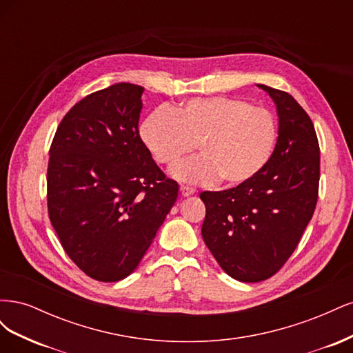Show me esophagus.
I'll return each instance as SVG.
<instances>
[{"instance_id":"obj_1","label":"esophagus","mask_w":353,"mask_h":353,"mask_svg":"<svg viewBox=\"0 0 353 353\" xmlns=\"http://www.w3.org/2000/svg\"><path fill=\"white\" fill-rule=\"evenodd\" d=\"M179 191H181V194H183L184 197H188V196H191V194H194L196 190L188 187V185H181V187H179Z\"/></svg>"}]
</instances>
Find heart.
Instances as JSON below:
<instances>
[{
	"label": "heart",
	"instance_id": "1",
	"mask_svg": "<svg viewBox=\"0 0 353 353\" xmlns=\"http://www.w3.org/2000/svg\"><path fill=\"white\" fill-rule=\"evenodd\" d=\"M141 140L160 165L174 166L194 150L200 156L174 169L188 183L236 187L270 162L279 138L274 114L237 97L191 99L172 110L159 109L141 125Z\"/></svg>",
	"mask_w": 353,
	"mask_h": 353
}]
</instances>
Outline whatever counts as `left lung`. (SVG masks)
Masks as SVG:
<instances>
[{"instance_id":"8db88e82","label":"left lung","mask_w":353,"mask_h":353,"mask_svg":"<svg viewBox=\"0 0 353 353\" xmlns=\"http://www.w3.org/2000/svg\"><path fill=\"white\" fill-rule=\"evenodd\" d=\"M279 113V138L270 162L248 183L203 191L201 237L234 280L270 279L290 258L318 200L319 144L311 117L290 94L258 85Z\"/></svg>"}]
</instances>
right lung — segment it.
<instances>
[{"instance_id":"right-lung-1","label":"right lung","mask_w":353,"mask_h":353,"mask_svg":"<svg viewBox=\"0 0 353 353\" xmlns=\"http://www.w3.org/2000/svg\"><path fill=\"white\" fill-rule=\"evenodd\" d=\"M143 91L121 82L87 95L50 147V221L78 268L104 283L134 272L178 197L138 131Z\"/></svg>"}]
</instances>
